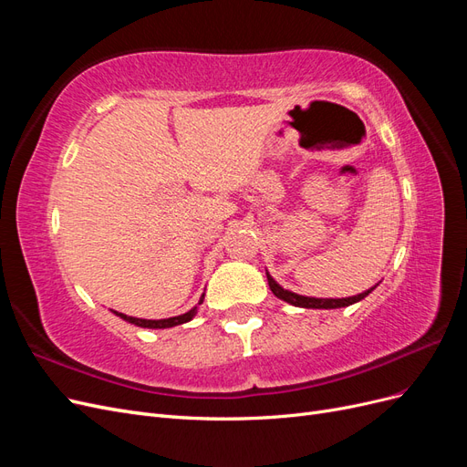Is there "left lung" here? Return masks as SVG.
I'll return each instance as SVG.
<instances>
[{"instance_id": "left-lung-1", "label": "left lung", "mask_w": 467, "mask_h": 467, "mask_svg": "<svg viewBox=\"0 0 467 467\" xmlns=\"http://www.w3.org/2000/svg\"><path fill=\"white\" fill-rule=\"evenodd\" d=\"M266 280H268V286H271V290H273V294L276 296V298L285 300L286 304H292L296 307H306V309H337V307H347V306H352V304L364 300L366 296H368L379 285V282H378V285H374L372 288L364 290V292H360L357 296H348V298H312V296H302V294H296L292 290L282 288L278 282L271 275H268V271H266Z\"/></svg>"}]
</instances>
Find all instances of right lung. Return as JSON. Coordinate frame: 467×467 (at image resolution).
I'll return each instance as SVG.
<instances>
[{"instance_id":"1","label":"right lung","mask_w":467,"mask_h":467,"mask_svg":"<svg viewBox=\"0 0 467 467\" xmlns=\"http://www.w3.org/2000/svg\"><path fill=\"white\" fill-rule=\"evenodd\" d=\"M202 302H204V294L201 296L199 304H196L192 309H189L187 314L175 316V317H167V319H140V317H132V316H126V314H119V312H115V309H112V314L119 316L126 323L138 325V327H144V329H169V327H175V325H182V323L191 321L196 316V307H199Z\"/></svg>"}]
</instances>
